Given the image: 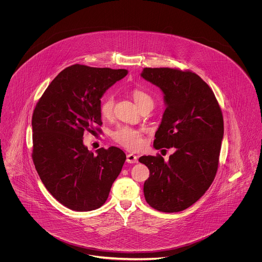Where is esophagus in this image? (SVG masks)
<instances>
[{"mask_svg": "<svg viewBox=\"0 0 262 262\" xmlns=\"http://www.w3.org/2000/svg\"><path fill=\"white\" fill-rule=\"evenodd\" d=\"M126 162L127 163H137V155H135V154H133V153H129V154H127L126 155Z\"/></svg>", "mask_w": 262, "mask_h": 262, "instance_id": "esophagus-1", "label": "esophagus"}]
</instances>
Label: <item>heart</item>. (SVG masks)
<instances>
[{"instance_id":"b5f03b06","label":"heart","mask_w":262,"mask_h":262,"mask_svg":"<svg viewBox=\"0 0 262 262\" xmlns=\"http://www.w3.org/2000/svg\"><path fill=\"white\" fill-rule=\"evenodd\" d=\"M130 94L139 108L145 105L153 106L152 97L142 89H138V88L133 89ZM114 105H115L114 95L108 94L107 96H105L100 105L101 115L104 118H110L112 116ZM112 138L115 142L121 144L122 146L126 147L128 149H137L142 144L141 132L127 125L118 126L112 133Z\"/></svg>"}]
</instances>
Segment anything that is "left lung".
<instances>
[{"label":"left lung","instance_id":"obj_1","mask_svg":"<svg viewBox=\"0 0 262 262\" xmlns=\"http://www.w3.org/2000/svg\"><path fill=\"white\" fill-rule=\"evenodd\" d=\"M140 75L164 93L166 110L154 147L176 149L167 162L159 154L138 159L150 172L144 198L158 211H183L205 193L217 173L222 111L211 88L190 71L144 68Z\"/></svg>","mask_w":262,"mask_h":262}]
</instances>
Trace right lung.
Listing matches in <instances>:
<instances>
[{
  "label": "right lung",
  "instance_id": "1",
  "mask_svg": "<svg viewBox=\"0 0 262 262\" xmlns=\"http://www.w3.org/2000/svg\"><path fill=\"white\" fill-rule=\"evenodd\" d=\"M126 75L122 69L73 64L52 80L36 104L33 163L48 191L72 210L101 207L122 171L126 158L123 150L111 146L94 154L82 138L85 130L102 125L100 99Z\"/></svg>",
  "mask_w": 262,
  "mask_h": 262
}]
</instances>
